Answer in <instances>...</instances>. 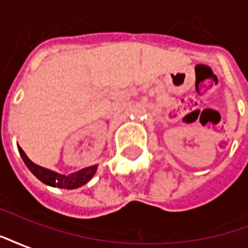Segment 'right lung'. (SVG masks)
Segmentation results:
<instances>
[{
	"label": "right lung",
	"instance_id": "right-lung-1",
	"mask_svg": "<svg viewBox=\"0 0 248 248\" xmlns=\"http://www.w3.org/2000/svg\"><path fill=\"white\" fill-rule=\"evenodd\" d=\"M18 150L22 159H24L25 165L28 166L30 171L33 172L41 182H44L45 185H49L51 187H60V188H67V190L81 187L85 183L89 182L97 171V166H92L83 169V170H79V171L73 172V174H69V175H62V174H58L56 171H51L49 169L35 165L34 162L30 161L21 147H18Z\"/></svg>",
	"mask_w": 248,
	"mask_h": 248
}]
</instances>
